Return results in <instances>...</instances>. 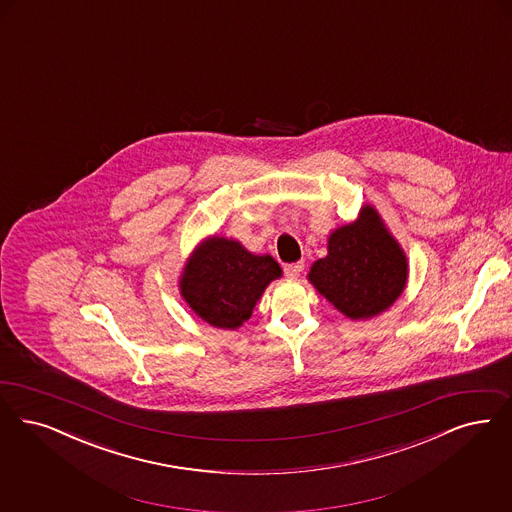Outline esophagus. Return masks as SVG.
Listing matches in <instances>:
<instances>
[{
    "label": "esophagus",
    "mask_w": 512,
    "mask_h": 512,
    "mask_svg": "<svg viewBox=\"0 0 512 512\" xmlns=\"http://www.w3.org/2000/svg\"><path fill=\"white\" fill-rule=\"evenodd\" d=\"M303 268H305V263H291V265H286L284 272H286L287 278L295 280V278H299V276H301Z\"/></svg>",
    "instance_id": "1"
}]
</instances>
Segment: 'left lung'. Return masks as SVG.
<instances>
[{
	"instance_id": "left-lung-1",
	"label": "left lung",
	"mask_w": 512,
	"mask_h": 512,
	"mask_svg": "<svg viewBox=\"0 0 512 512\" xmlns=\"http://www.w3.org/2000/svg\"><path fill=\"white\" fill-rule=\"evenodd\" d=\"M408 257L373 205L335 228L328 255L310 266L308 282L350 320H369L396 303L408 284Z\"/></svg>"
}]
</instances>
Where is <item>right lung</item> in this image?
<instances>
[{"instance_id": "add662e5", "label": "right lung", "mask_w": 512, "mask_h": 512, "mask_svg": "<svg viewBox=\"0 0 512 512\" xmlns=\"http://www.w3.org/2000/svg\"><path fill=\"white\" fill-rule=\"evenodd\" d=\"M282 268L270 255H255L238 240L209 236L190 253L179 276V291L190 310L219 329H238L253 314Z\"/></svg>"}]
</instances>
